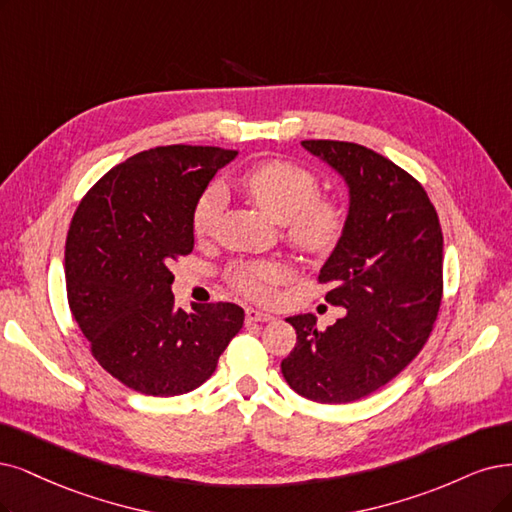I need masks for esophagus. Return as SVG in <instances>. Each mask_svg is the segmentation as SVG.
Listing matches in <instances>:
<instances>
[{"mask_svg": "<svg viewBox=\"0 0 512 512\" xmlns=\"http://www.w3.org/2000/svg\"><path fill=\"white\" fill-rule=\"evenodd\" d=\"M274 316L270 312H263L257 308H246V323H270Z\"/></svg>", "mask_w": 512, "mask_h": 512, "instance_id": "34e87169", "label": "esophagus"}]
</instances>
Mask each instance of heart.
<instances>
[{
    "label": "heart",
    "mask_w": 512,
    "mask_h": 512,
    "mask_svg": "<svg viewBox=\"0 0 512 512\" xmlns=\"http://www.w3.org/2000/svg\"><path fill=\"white\" fill-rule=\"evenodd\" d=\"M238 187L270 219L285 223L291 242L310 253H327L337 244L346 225V208L333 198L316 196L318 179L306 166L270 160L261 162L238 177ZM223 206V189L208 185L200 194L192 225L194 234L204 238L213 232L215 219ZM287 270L278 261L249 259L230 268V282L246 297L268 299Z\"/></svg>",
    "instance_id": "1"
}]
</instances>
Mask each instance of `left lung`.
<instances>
[{
    "label": "left lung",
    "mask_w": 512,
    "mask_h": 512,
    "mask_svg": "<svg viewBox=\"0 0 512 512\" xmlns=\"http://www.w3.org/2000/svg\"><path fill=\"white\" fill-rule=\"evenodd\" d=\"M348 187L344 232L320 268L327 301L346 316L320 331L314 314L287 318L297 344L280 369L310 401L363 399L424 348L441 306L443 234L424 187L356 143L301 141Z\"/></svg>",
    "instance_id": "left-lung-1"
}]
</instances>
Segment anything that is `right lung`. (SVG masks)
I'll return each mask as SVG.
<instances>
[{"mask_svg": "<svg viewBox=\"0 0 512 512\" xmlns=\"http://www.w3.org/2000/svg\"><path fill=\"white\" fill-rule=\"evenodd\" d=\"M238 151L168 145L141 151L97 181L65 244L69 308L99 365L147 396L202 386L242 329L236 304L175 306L170 266L194 251L200 194Z\"/></svg>", "mask_w": 512, "mask_h": 512, "instance_id": "right-lung-1", "label": "right lung"}]
</instances>
